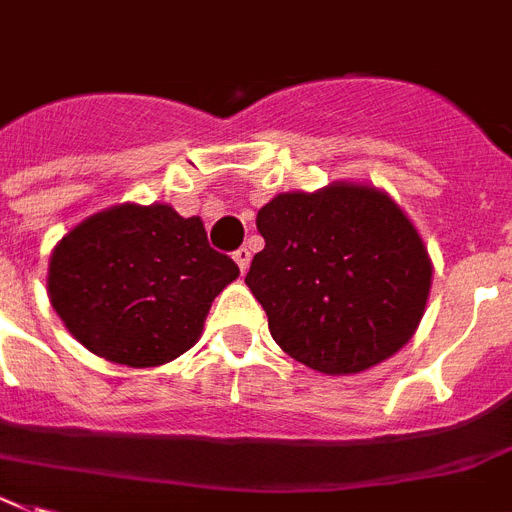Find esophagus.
Masks as SVG:
<instances>
[{
    "mask_svg": "<svg viewBox=\"0 0 512 512\" xmlns=\"http://www.w3.org/2000/svg\"><path fill=\"white\" fill-rule=\"evenodd\" d=\"M249 249L247 247H239L234 252V260H236V265H239V270H242V273H247V268H249Z\"/></svg>",
    "mask_w": 512,
    "mask_h": 512,
    "instance_id": "obj_1",
    "label": "esophagus"
}]
</instances>
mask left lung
<instances>
[{"mask_svg":"<svg viewBox=\"0 0 512 512\" xmlns=\"http://www.w3.org/2000/svg\"><path fill=\"white\" fill-rule=\"evenodd\" d=\"M257 231L265 247L244 283L291 359L325 375H354L414 336L432 263L385 192L346 182L283 192L260 208Z\"/></svg>","mask_w":512,"mask_h":512,"instance_id":"left-lung-1","label":"left lung"}]
</instances>
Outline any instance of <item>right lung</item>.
<instances>
[{
	"instance_id": "obj_1",
	"label": "right lung",
	"mask_w": 512,
	"mask_h": 512,
	"mask_svg": "<svg viewBox=\"0 0 512 512\" xmlns=\"http://www.w3.org/2000/svg\"><path fill=\"white\" fill-rule=\"evenodd\" d=\"M236 276L197 216L124 203L62 236L46 283L51 307L85 349L140 369L192 349L213 299Z\"/></svg>"
}]
</instances>
